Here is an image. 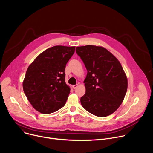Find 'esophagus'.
I'll list each match as a JSON object with an SVG mask.
<instances>
[{
  "instance_id": "34e87169",
  "label": "esophagus",
  "mask_w": 153,
  "mask_h": 153,
  "mask_svg": "<svg viewBox=\"0 0 153 153\" xmlns=\"http://www.w3.org/2000/svg\"><path fill=\"white\" fill-rule=\"evenodd\" d=\"M78 86H79V85L78 84H76V85H73L72 86V87H73V89H76L77 87H78Z\"/></svg>"
}]
</instances>
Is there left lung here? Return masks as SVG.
<instances>
[{
	"instance_id": "obj_1",
	"label": "left lung",
	"mask_w": 153,
	"mask_h": 153,
	"mask_svg": "<svg viewBox=\"0 0 153 153\" xmlns=\"http://www.w3.org/2000/svg\"><path fill=\"white\" fill-rule=\"evenodd\" d=\"M76 51L88 71L83 82L86 92L80 98L82 106L98 117L111 114L122 104L128 88L120 63L102 47H77Z\"/></svg>"
}]
</instances>
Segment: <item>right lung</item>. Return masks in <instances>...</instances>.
<instances>
[{"label":"right lung","mask_w":153,"mask_h":153,"mask_svg":"<svg viewBox=\"0 0 153 153\" xmlns=\"http://www.w3.org/2000/svg\"><path fill=\"white\" fill-rule=\"evenodd\" d=\"M75 51V47L57 45L39 54L28 67L23 89L37 111L54 113L65 104L70 88L65 83V69Z\"/></svg>","instance_id":"right-lung-1"}]
</instances>
